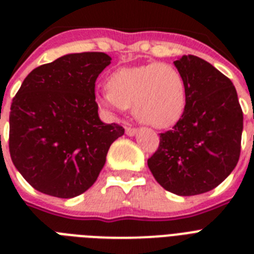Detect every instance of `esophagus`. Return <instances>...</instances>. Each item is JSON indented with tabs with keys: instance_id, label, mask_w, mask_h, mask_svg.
Segmentation results:
<instances>
[{
	"instance_id": "obj_1",
	"label": "esophagus",
	"mask_w": 254,
	"mask_h": 254,
	"mask_svg": "<svg viewBox=\"0 0 254 254\" xmlns=\"http://www.w3.org/2000/svg\"><path fill=\"white\" fill-rule=\"evenodd\" d=\"M136 133H137V129L136 128H131V127H127V128H126V134H127V136H129V137L134 136Z\"/></svg>"
}]
</instances>
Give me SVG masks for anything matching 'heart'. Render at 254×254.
Segmentation results:
<instances>
[{
	"label": "heart",
	"mask_w": 254,
	"mask_h": 254,
	"mask_svg": "<svg viewBox=\"0 0 254 254\" xmlns=\"http://www.w3.org/2000/svg\"><path fill=\"white\" fill-rule=\"evenodd\" d=\"M96 104L113 117L132 107L140 122L168 128L182 118L187 105L186 80L172 64L123 67L108 76L107 90L95 95Z\"/></svg>",
	"instance_id": "b5f03b06"
}]
</instances>
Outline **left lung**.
<instances>
[{
    "instance_id": "obj_1",
    "label": "left lung",
    "mask_w": 254,
    "mask_h": 254,
    "mask_svg": "<svg viewBox=\"0 0 254 254\" xmlns=\"http://www.w3.org/2000/svg\"><path fill=\"white\" fill-rule=\"evenodd\" d=\"M174 66L183 75L187 105L173 129L147 160L164 190L178 196L205 193L234 170L243 132V112L233 82L196 56H182Z\"/></svg>"
}]
</instances>
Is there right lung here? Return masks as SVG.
<instances>
[{
	"mask_svg": "<svg viewBox=\"0 0 254 254\" xmlns=\"http://www.w3.org/2000/svg\"><path fill=\"white\" fill-rule=\"evenodd\" d=\"M112 58L69 53L29 73L12 99L11 160L44 194L72 198L95 183L108 150L125 129L102 122L95 81Z\"/></svg>",
	"mask_w": 254,
	"mask_h": 254,
	"instance_id": "add662e5",
	"label": "right lung"
}]
</instances>
